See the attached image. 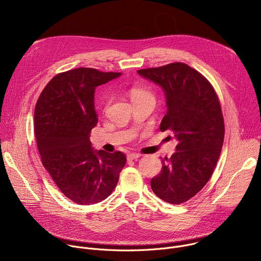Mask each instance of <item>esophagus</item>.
Returning a JSON list of instances; mask_svg holds the SVG:
<instances>
[{
	"label": "esophagus",
	"mask_w": 261,
	"mask_h": 261,
	"mask_svg": "<svg viewBox=\"0 0 261 261\" xmlns=\"http://www.w3.org/2000/svg\"><path fill=\"white\" fill-rule=\"evenodd\" d=\"M141 155L140 154H136V153H131V154H128L127 156V159L128 160H137L138 158H140Z\"/></svg>",
	"instance_id": "1"
}]
</instances>
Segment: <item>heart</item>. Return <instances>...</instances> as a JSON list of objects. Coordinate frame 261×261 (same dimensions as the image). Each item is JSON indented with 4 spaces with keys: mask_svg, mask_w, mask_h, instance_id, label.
Returning <instances> with one entry per match:
<instances>
[{
    "mask_svg": "<svg viewBox=\"0 0 261 261\" xmlns=\"http://www.w3.org/2000/svg\"><path fill=\"white\" fill-rule=\"evenodd\" d=\"M131 98L133 99H150L154 101V96L147 91L140 90V89H134L131 92Z\"/></svg>",
    "mask_w": 261,
    "mask_h": 261,
    "instance_id": "b5f03b06",
    "label": "heart"
}]
</instances>
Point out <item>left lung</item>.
<instances>
[{"label": "left lung", "instance_id": "obj_1", "mask_svg": "<svg viewBox=\"0 0 261 261\" xmlns=\"http://www.w3.org/2000/svg\"><path fill=\"white\" fill-rule=\"evenodd\" d=\"M137 73L163 90L167 113L160 130L172 131L177 140L175 153L162 159L161 172L151 179L152 190L168 203H182L204 187L221 154L225 129L218 97L207 80L184 63Z\"/></svg>", "mask_w": 261, "mask_h": 261}]
</instances>
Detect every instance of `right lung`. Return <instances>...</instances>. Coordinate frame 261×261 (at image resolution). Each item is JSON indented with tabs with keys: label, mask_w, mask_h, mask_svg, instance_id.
I'll use <instances>...</instances> for the list:
<instances>
[{
	"label": "right lung",
	"mask_w": 261,
	"mask_h": 261,
	"mask_svg": "<svg viewBox=\"0 0 261 261\" xmlns=\"http://www.w3.org/2000/svg\"><path fill=\"white\" fill-rule=\"evenodd\" d=\"M121 74L93 68L60 73L35 107V134L42 164L61 192L77 204L108 197L126 164L122 152L97 151L90 141L91 130L98 123L95 90Z\"/></svg>",
	"instance_id": "right-lung-1"
}]
</instances>
